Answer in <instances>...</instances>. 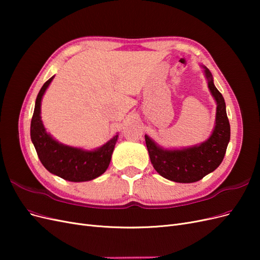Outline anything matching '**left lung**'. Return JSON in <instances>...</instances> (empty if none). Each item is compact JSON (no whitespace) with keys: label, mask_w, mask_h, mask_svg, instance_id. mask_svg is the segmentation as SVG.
I'll use <instances>...</instances> for the list:
<instances>
[{"label":"left lung","mask_w":260,"mask_h":260,"mask_svg":"<svg viewBox=\"0 0 260 260\" xmlns=\"http://www.w3.org/2000/svg\"><path fill=\"white\" fill-rule=\"evenodd\" d=\"M204 67L208 88L217 103L216 122L211 136L199 145L182 149H165L145 136V143L154 169L168 180L179 183L200 181L219 167L223 160L230 141V122L228 119L222 94L214 84L209 69Z\"/></svg>","instance_id":"left-lung-1"}]
</instances>
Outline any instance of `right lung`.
<instances>
[{"label":"right lung","mask_w":260,"mask_h":260,"mask_svg":"<svg viewBox=\"0 0 260 260\" xmlns=\"http://www.w3.org/2000/svg\"><path fill=\"white\" fill-rule=\"evenodd\" d=\"M53 78L46 81L39 92L30 125L31 141L39 159L51 174L72 182L90 181L103 175L109 166L118 135L94 151L64 145L45 131L41 120V101Z\"/></svg>","instance_id":"1"}]
</instances>
